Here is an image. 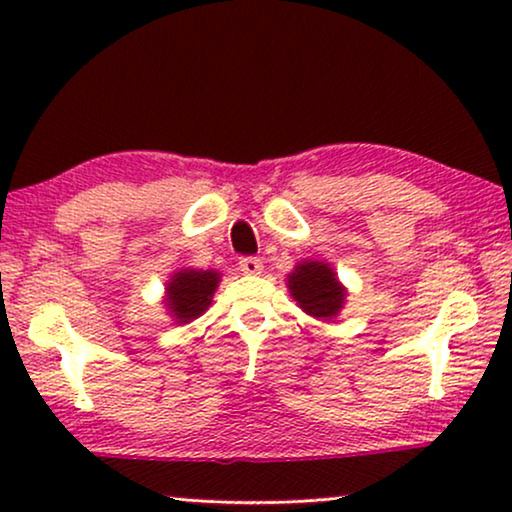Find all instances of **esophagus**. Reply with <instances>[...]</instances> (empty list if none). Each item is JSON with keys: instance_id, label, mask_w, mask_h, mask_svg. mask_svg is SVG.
I'll return each mask as SVG.
<instances>
[{"instance_id": "1", "label": "esophagus", "mask_w": 512, "mask_h": 512, "mask_svg": "<svg viewBox=\"0 0 512 512\" xmlns=\"http://www.w3.org/2000/svg\"><path fill=\"white\" fill-rule=\"evenodd\" d=\"M240 270L244 272V275H261V270H263V261L261 258H256V256H244V258H240Z\"/></svg>"}]
</instances>
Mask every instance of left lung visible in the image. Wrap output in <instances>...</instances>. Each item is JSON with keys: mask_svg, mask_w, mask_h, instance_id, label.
<instances>
[{"mask_svg": "<svg viewBox=\"0 0 512 512\" xmlns=\"http://www.w3.org/2000/svg\"><path fill=\"white\" fill-rule=\"evenodd\" d=\"M289 293L303 312L314 319L331 321L345 305L347 291L333 268L324 261H303L286 277Z\"/></svg>", "mask_w": 512, "mask_h": 512, "instance_id": "obj_1", "label": "left lung"}]
</instances>
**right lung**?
Segmentation results:
<instances>
[{
  "instance_id": "obj_1",
  "label": "right lung",
  "mask_w": 512,
  "mask_h": 512,
  "mask_svg": "<svg viewBox=\"0 0 512 512\" xmlns=\"http://www.w3.org/2000/svg\"><path fill=\"white\" fill-rule=\"evenodd\" d=\"M221 282L216 270H179L174 272L165 289V305L177 324L198 319L212 305L214 291Z\"/></svg>"
}]
</instances>
